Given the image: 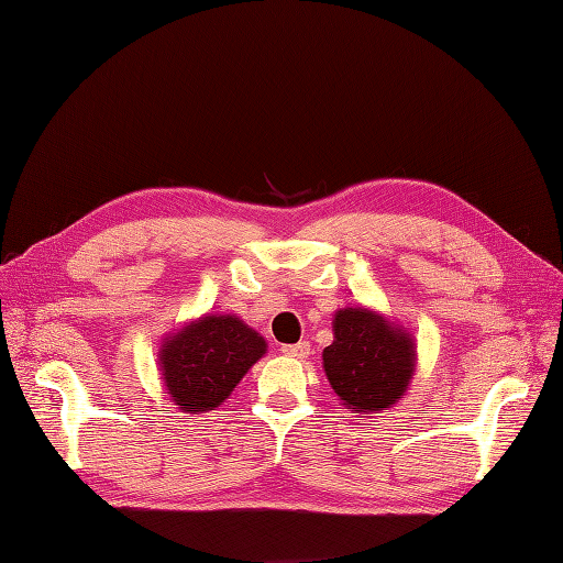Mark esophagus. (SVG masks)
<instances>
[{
	"label": "esophagus",
	"instance_id": "34e87169",
	"mask_svg": "<svg viewBox=\"0 0 563 563\" xmlns=\"http://www.w3.org/2000/svg\"><path fill=\"white\" fill-rule=\"evenodd\" d=\"M282 352L286 356H294V360H305V356L310 354V343L308 340H300V343H294V345H282Z\"/></svg>",
	"mask_w": 563,
	"mask_h": 563
}]
</instances>
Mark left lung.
<instances>
[{
	"instance_id": "obj_1",
	"label": "left lung",
	"mask_w": 563,
	"mask_h": 563,
	"mask_svg": "<svg viewBox=\"0 0 563 563\" xmlns=\"http://www.w3.org/2000/svg\"><path fill=\"white\" fill-rule=\"evenodd\" d=\"M321 356L340 401L362 413L397 404L416 373L413 338L368 308L335 312L333 343Z\"/></svg>"
}]
</instances>
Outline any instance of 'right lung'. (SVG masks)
Returning <instances> with one entry per match:
<instances>
[{
    "instance_id": "obj_1",
    "label": "right lung",
    "mask_w": 563,
    "mask_h": 563,
    "mask_svg": "<svg viewBox=\"0 0 563 563\" xmlns=\"http://www.w3.org/2000/svg\"><path fill=\"white\" fill-rule=\"evenodd\" d=\"M267 343L234 314H203L168 338L159 350L162 380L180 411H216Z\"/></svg>"
}]
</instances>
